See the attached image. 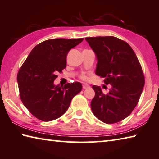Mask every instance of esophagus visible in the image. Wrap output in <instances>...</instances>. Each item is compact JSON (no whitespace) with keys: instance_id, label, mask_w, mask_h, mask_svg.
<instances>
[{"instance_id":"34e87169","label":"esophagus","mask_w":159,"mask_h":159,"mask_svg":"<svg viewBox=\"0 0 159 159\" xmlns=\"http://www.w3.org/2000/svg\"><path fill=\"white\" fill-rule=\"evenodd\" d=\"M89 88V85L88 84H87V83H83V89H87Z\"/></svg>"}]
</instances>
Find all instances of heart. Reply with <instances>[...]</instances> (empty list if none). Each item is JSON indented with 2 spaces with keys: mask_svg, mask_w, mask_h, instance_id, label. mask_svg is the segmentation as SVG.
Instances as JSON below:
<instances>
[{
  "mask_svg": "<svg viewBox=\"0 0 159 159\" xmlns=\"http://www.w3.org/2000/svg\"><path fill=\"white\" fill-rule=\"evenodd\" d=\"M80 79H81L82 80H86V79H87V76H85V75H81V76H80Z\"/></svg>",
  "mask_w": 159,
  "mask_h": 159,
  "instance_id": "1",
  "label": "heart"
}]
</instances>
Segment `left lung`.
Segmentation results:
<instances>
[{
	"label": "left lung",
	"instance_id": "1",
	"mask_svg": "<svg viewBox=\"0 0 159 159\" xmlns=\"http://www.w3.org/2000/svg\"><path fill=\"white\" fill-rule=\"evenodd\" d=\"M97 57L96 74L112 88L103 93L93 85V114L102 122L114 124L127 117L138 104L145 85L142 67L128 43L113 36L86 37Z\"/></svg>",
	"mask_w": 159,
	"mask_h": 159
}]
</instances>
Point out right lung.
<instances>
[{"mask_svg":"<svg viewBox=\"0 0 159 159\" xmlns=\"http://www.w3.org/2000/svg\"><path fill=\"white\" fill-rule=\"evenodd\" d=\"M83 38L52 39L37 44L31 51L17 74L19 95L30 113L42 121L56 120L67 111L73 97L81 91L80 83L54 85L57 73L67 66L71 48Z\"/></svg>","mask_w":159,"mask_h":159,"instance_id":"obj_1","label":"right lung"}]
</instances>
